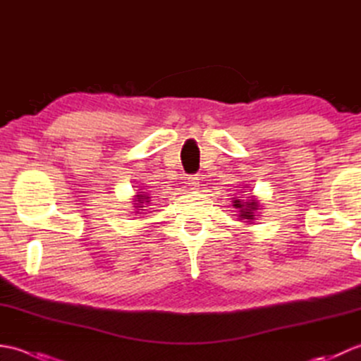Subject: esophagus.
<instances>
[{
	"label": "esophagus",
	"instance_id": "esophagus-1",
	"mask_svg": "<svg viewBox=\"0 0 361 361\" xmlns=\"http://www.w3.org/2000/svg\"><path fill=\"white\" fill-rule=\"evenodd\" d=\"M198 180H200V178H198L197 175L189 176V178H188V183H186L188 188H189V189H198V185H200V183H198Z\"/></svg>",
	"mask_w": 361,
	"mask_h": 361
}]
</instances>
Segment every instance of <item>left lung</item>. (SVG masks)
<instances>
[{
  "label": "left lung",
  "mask_w": 361,
  "mask_h": 361,
  "mask_svg": "<svg viewBox=\"0 0 361 361\" xmlns=\"http://www.w3.org/2000/svg\"><path fill=\"white\" fill-rule=\"evenodd\" d=\"M247 192V190H245ZM233 206L235 209H239V220L245 221L247 225H251L252 221L256 220V217H259V211L262 209L260 208V203L255 195H248L247 198L242 197H234L233 198Z\"/></svg>",
  "instance_id": "obj_1"
}]
</instances>
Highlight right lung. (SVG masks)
I'll return each mask as SVG.
<instances>
[{
  "label": "right lung",
  "mask_w": 361,
  "mask_h": 361,
  "mask_svg": "<svg viewBox=\"0 0 361 361\" xmlns=\"http://www.w3.org/2000/svg\"><path fill=\"white\" fill-rule=\"evenodd\" d=\"M141 190V189H140ZM150 195L147 192H136V195H133V208H135V214H141L140 211H145L143 206L144 204L146 206H150Z\"/></svg>",
  "instance_id": "obj_1"
}]
</instances>
